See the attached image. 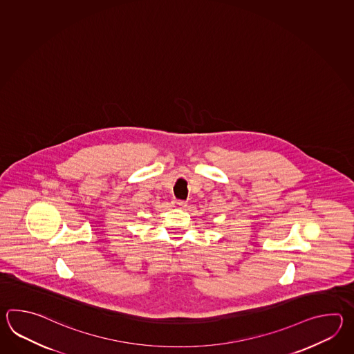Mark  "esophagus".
Instances as JSON below:
<instances>
[{
    "instance_id": "obj_1",
    "label": "esophagus",
    "mask_w": 354,
    "mask_h": 354,
    "mask_svg": "<svg viewBox=\"0 0 354 354\" xmlns=\"http://www.w3.org/2000/svg\"><path fill=\"white\" fill-rule=\"evenodd\" d=\"M174 206H177V207H185L186 203L182 201V200H174Z\"/></svg>"
}]
</instances>
